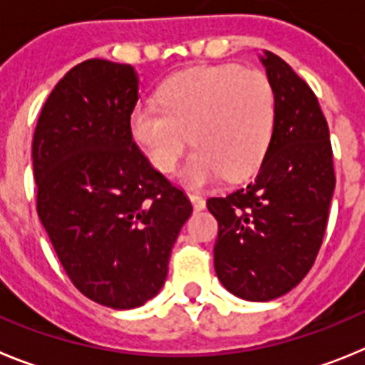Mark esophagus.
Returning <instances> with one entry per match:
<instances>
[{
    "label": "esophagus",
    "instance_id": "esophagus-1",
    "mask_svg": "<svg viewBox=\"0 0 365 365\" xmlns=\"http://www.w3.org/2000/svg\"><path fill=\"white\" fill-rule=\"evenodd\" d=\"M190 201H192L193 208H195L197 212L202 210V208L206 206L205 197H202V195H199V193H190Z\"/></svg>",
    "mask_w": 365,
    "mask_h": 365
}]
</instances>
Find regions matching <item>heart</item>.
<instances>
[{"mask_svg":"<svg viewBox=\"0 0 365 365\" xmlns=\"http://www.w3.org/2000/svg\"><path fill=\"white\" fill-rule=\"evenodd\" d=\"M276 118V95L259 69L197 67L160 86L159 106L138 104L131 131L159 172L172 173L192 138L182 170L192 186L241 179L263 159Z\"/></svg>","mask_w":365,"mask_h":365,"instance_id":"b5f03b06","label":"heart"}]
</instances>
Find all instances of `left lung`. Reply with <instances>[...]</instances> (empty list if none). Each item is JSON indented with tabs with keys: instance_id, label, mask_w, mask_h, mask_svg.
<instances>
[{
	"instance_id": "obj_1",
	"label": "left lung",
	"mask_w": 365,
	"mask_h": 365,
	"mask_svg": "<svg viewBox=\"0 0 365 365\" xmlns=\"http://www.w3.org/2000/svg\"><path fill=\"white\" fill-rule=\"evenodd\" d=\"M276 95L274 130L256 179L210 197L214 265L227 291L248 302L279 298L314 263L334 192L333 148L318 98L292 67L265 51Z\"/></svg>"
}]
</instances>
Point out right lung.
Returning <instances> with one entry per match:
<instances>
[{
  "mask_svg": "<svg viewBox=\"0 0 365 365\" xmlns=\"http://www.w3.org/2000/svg\"><path fill=\"white\" fill-rule=\"evenodd\" d=\"M137 102L133 67L86 60L45 100L32 138L38 217L73 285L111 309L140 307L163 289L192 214L133 143Z\"/></svg>",
  "mask_w": 365,
  "mask_h": 365,
  "instance_id": "1",
  "label": "right lung"
}]
</instances>
